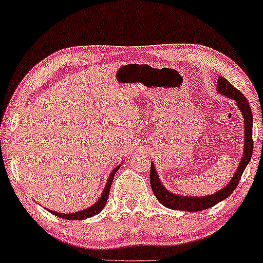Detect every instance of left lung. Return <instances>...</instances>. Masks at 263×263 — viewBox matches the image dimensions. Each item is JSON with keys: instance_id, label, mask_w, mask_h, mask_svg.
Masks as SVG:
<instances>
[{"instance_id": "left-lung-1", "label": "left lung", "mask_w": 263, "mask_h": 263, "mask_svg": "<svg viewBox=\"0 0 263 263\" xmlns=\"http://www.w3.org/2000/svg\"><path fill=\"white\" fill-rule=\"evenodd\" d=\"M217 89L220 93H222L225 97H229V98L235 99L237 105L242 111L243 117H244V129H246V141H244V153L243 158L240 160V164L238 168H237L235 176H233L230 183L225 186L224 189H221L220 192H218L214 195L210 196H201V197H194V196H179L176 195V194H171L167 192L166 189L161 185V183L158 178V175L156 172V168H154V165H151V186H152V190L154 195L159 202L163 204V206L171 208V210H181V211H188V212H200L203 210H207V208L213 207L218 202H220L221 200L226 199V197L230 196L232 194L233 190L237 188L238 183L240 181V177H242L244 168L247 167L248 163H249L251 159V154H253L254 149V142H253V112H251L249 102L244 97V95L238 89L233 87V86L230 84V82L226 80L225 78L220 77L218 80V86Z\"/></svg>"}]
</instances>
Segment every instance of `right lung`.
<instances>
[{"label":"right lung","instance_id":"add662e5","mask_svg":"<svg viewBox=\"0 0 263 263\" xmlns=\"http://www.w3.org/2000/svg\"><path fill=\"white\" fill-rule=\"evenodd\" d=\"M118 168H120V166H117L110 174L109 181H107V183H106L105 189H104V192L102 194V196H100V199L97 201V202L93 204V206L87 208V210H84V211H81V212H77V213H69V214L57 213V212H52V211H50V212H51L53 215H56V217H60V218H62V219H68V220H82V219L93 217V215L98 214L99 212L102 211L104 207H105V203H106V201H107V196H109V193H110L111 183H112L114 177H115V174H116Z\"/></svg>","mask_w":263,"mask_h":263}]
</instances>
